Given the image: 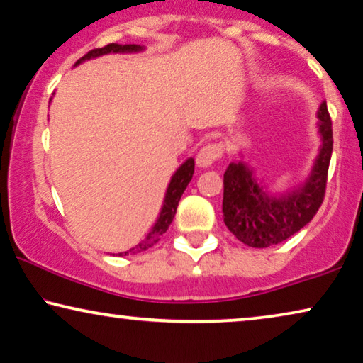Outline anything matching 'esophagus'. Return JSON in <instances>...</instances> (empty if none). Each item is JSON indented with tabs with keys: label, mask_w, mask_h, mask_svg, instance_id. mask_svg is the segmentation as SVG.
<instances>
[{
	"label": "esophagus",
	"mask_w": 363,
	"mask_h": 363,
	"mask_svg": "<svg viewBox=\"0 0 363 363\" xmlns=\"http://www.w3.org/2000/svg\"><path fill=\"white\" fill-rule=\"evenodd\" d=\"M223 155V148L220 143H208L199 150L196 156V161L200 167H208L212 166L215 161H218Z\"/></svg>",
	"instance_id": "esophagus-1"
}]
</instances>
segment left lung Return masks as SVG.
Here are the masks:
<instances>
[{
	"label": "left lung",
	"mask_w": 363,
	"mask_h": 363,
	"mask_svg": "<svg viewBox=\"0 0 363 363\" xmlns=\"http://www.w3.org/2000/svg\"><path fill=\"white\" fill-rule=\"evenodd\" d=\"M323 148L306 186L280 199H270L257 187L245 164L231 163L223 176V220L238 240L251 247H269L289 240L320 210L326 196L333 155V122L326 102L321 104Z\"/></svg>",
	"instance_id": "1"
}]
</instances>
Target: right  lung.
<instances>
[{
	"label": "right lung",
	"instance_id": "obj_1",
	"mask_svg": "<svg viewBox=\"0 0 363 363\" xmlns=\"http://www.w3.org/2000/svg\"><path fill=\"white\" fill-rule=\"evenodd\" d=\"M140 45H135V43H125V45H122V43H109V45L102 47V48H93V50H89L86 53L84 57H81L79 60L77 62L81 63L83 60H88V58H93V57H99V55H104V53H111V52H137L140 50ZM194 160H187L186 163H184L179 169L176 171V174L172 176V179L169 182V187H167V192H166V199H164V205H163V210H161V215L158 221H156V225L153 226V230L150 231L147 240H143L142 242H138L137 246L133 247V250H130V254H137V252H142V251H147L148 247H151L153 245H156L161 240V236L163 233H166V230L169 228L172 218H174L176 215V208H177V203H179L181 196L186 191V187L189 186V182L192 179V174H194ZM128 252L123 254V256H128ZM118 256H122V252L118 254Z\"/></svg>",
	"mask_w": 363,
	"mask_h": 363
}]
</instances>
